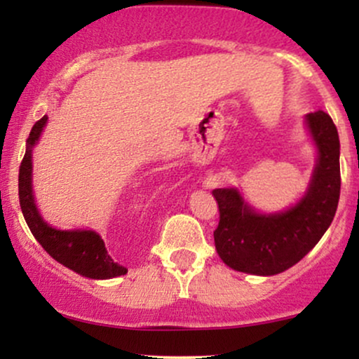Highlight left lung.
<instances>
[{
	"mask_svg": "<svg viewBox=\"0 0 359 359\" xmlns=\"http://www.w3.org/2000/svg\"><path fill=\"white\" fill-rule=\"evenodd\" d=\"M306 123L317 147V163L306 196L283 212L259 214L236 189H214L219 224L217 255L228 266L251 275H277L300 262L331 226L339 203V135L331 116L314 111Z\"/></svg>",
	"mask_w": 359,
	"mask_h": 359,
	"instance_id": "8db88e82",
	"label": "left lung"
}]
</instances>
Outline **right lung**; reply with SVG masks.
Wrapping results in <instances>:
<instances>
[{"label": "right lung", "instance_id": "add662e5", "mask_svg": "<svg viewBox=\"0 0 359 359\" xmlns=\"http://www.w3.org/2000/svg\"><path fill=\"white\" fill-rule=\"evenodd\" d=\"M47 119V116H43L32 128L30 137L27 140V151H25L22 165H20L18 196L25 221H27L35 240L42 245V248L53 259H57L62 265L82 275V277L104 280L125 275L128 270L123 265H118L109 257L104 241L96 231H88V229L62 231V229H55L42 219L39 209H36L34 192H32V148L39 142Z\"/></svg>", "mask_w": 359, "mask_h": 359}]
</instances>
